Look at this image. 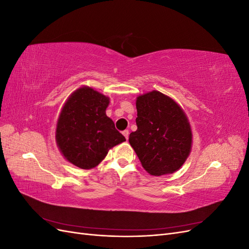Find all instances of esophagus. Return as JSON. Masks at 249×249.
Returning a JSON list of instances; mask_svg holds the SVG:
<instances>
[{
    "label": "esophagus",
    "instance_id": "34e87169",
    "mask_svg": "<svg viewBox=\"0 0 249 249\" xmlns=\"http://www.w3.org/2000/svg\"><path fill=\"white\" fill-rule=\"evenodd\" d=\"M123 135H124V138H125L126 140L129 139V131H127V130H124V131L123 132Z\"/></svg>",
    "mask_w": 249,
    "mask_h": 249
}]
</instances>
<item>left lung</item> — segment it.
<instances>
[{
    "label": "left lung",
    "mask_w": 249,
    "mask_h": 249,
    "mask_svg": "<svg viewBox=\"0 0 249 249\" xmlns=\"http://www.w3.org/2000/svg\"><path fill=\"white\" fill-rule=\"evenodd\" d=\"M137 131L129 142L149 175L163 176L180 168L191 152L192 132L185 112L157 90L136 100Z\"/></svg>",
    "instance_id": "1"
}]
</instances>
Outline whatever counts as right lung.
<instances>
[{"instance_id": "obj_1", "label": "right lung", "mask_w": 249, "mask_h": 249, "mask_svg": "<svg viewBox=\"0 0 249 249\" xmlns=\"http://www.w3.org/2000/svg\"><path fill=\"white\" fill-rule=\"evenodd\" d=\"M108 96L88 86L73 91L60 112L56 142L65 159L82 169L97 166L125 138L106 115Z\"/></svg>"}]
</instances>
